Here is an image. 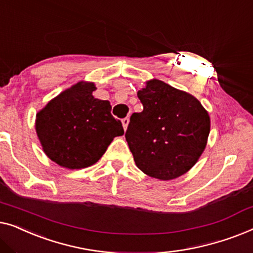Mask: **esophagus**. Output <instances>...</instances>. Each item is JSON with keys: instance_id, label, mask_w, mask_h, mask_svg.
Returning a JSON list of instances; mask_svg holds the SVG:
<instances>
[{"instance_id": "esophagus-1", "label": "esophagus", "mask_w": 253, "mask_h": 253, "mask_svg": "<svg viewBox=\"0 0 253 253\" xmlns=\"http://www.w3.org/2000/svg\"><path fill=\"white\" fill-rule=\"evenodd\" d=\"M122 123H123V126H124V129H127V126H128V124H129V118H124L123 120H122Z\"/></svg>"}]
</instances>
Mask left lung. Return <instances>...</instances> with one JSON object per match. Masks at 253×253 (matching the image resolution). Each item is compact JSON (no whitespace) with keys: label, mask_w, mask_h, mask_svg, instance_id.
<instances>
[{"label":"left lung","mask_w":253,"mask_h":253,"mask_svg":"<svg viewBox=\"0 0 253 253\" xmlns=\"http://www.w3.org/2000/svg\"><path fill=\"white\" fill-rule=\"evenodd\" d=\"M143 111L133 113L125 137L136 166L159 180L187 173L204 151L210 116L193 95L161 80L137 91Z\"/></svg>","instance_id":"obj_1"}]
</instances>
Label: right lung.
I'll return each instance as SVG.
<instances>
[{"mask_svg": "<svg viewBox=\"0 0 253 253\" xmlns=\"http://www.w3.org/2000/svg\"><path fill=\"white\" fill-rule=\"evenodd\" d=\"M92 83H78L37 113L35 129L44 154L59 166L94 165L116 136L124 134L109 101L95 98Z\"/></svg>", "mask_w": 253, "mask_h": 253, "instance_id": "obj_1", "label": "right lung"}]
</instances>
